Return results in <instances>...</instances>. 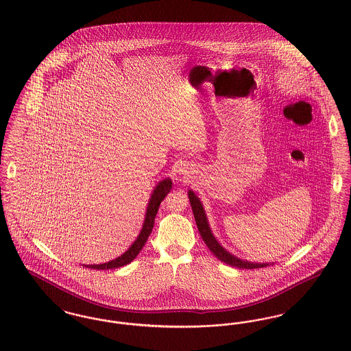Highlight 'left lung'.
<instances>
[{
  "label": "left lung",
  "instance_id": "left-lung-1",
  "mask_svg": "<svg viewBox=\"0 0 351 351\" xmlns=\"http://www.w3.org/2000/svg\"><path fill=\"white\" fill-rule=\"evenodd\" d=\"M188 197H189V201H191V206H192V210H193V216H195V219H196L197 229L200 232L201 238L205 242V245L209 247V250L215 254L216 258H218L221 262L237 268L252 269V268H262L267 266L265 263L261 265V263H250V262L241 261V259L235 258L232 254H229L228 251L223 250L222 246L218 243L216 238L213 237V234L210 232V229H209L206 216H205V212H204V208L201 205L200 200L195 196V193L192 191L188 192Z\"/></svg>",
  "mask_w": 351,
  "mask_h": 351
}]
</instances>
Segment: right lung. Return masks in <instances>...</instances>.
Instances as JSON below:
<instances>
[{
	"mask_svg": "<svg viewBox=\"0 0 351 351\" xmlns=\"http://www.w3.org/2000/svg\"><path fill=\"white\" fill-rule=\"evenodd\" d=\"M171 188H172V183H171L169 179H166V180H163V182H160V183L156 185V188H155V191H154V193L151 196L150 202H149V208H147V213H146L143 228L141 230L139 237L136 238V241L134 242L129 250L123 252V255L118 256L117 259H114L112 262H108V263H104V265H88L85 267L93 268V269H113V268L126 266L130 262H133L135 256L138 255V252L143 249L149 235L152 232L154 221H155V216L158 213L159 205L169 193Z\"/></svg>",
	"mask_w": 351,
	"mask_h": 351,
	"instance_id": "1",
	"label": "right lung"
}]
</instances>
